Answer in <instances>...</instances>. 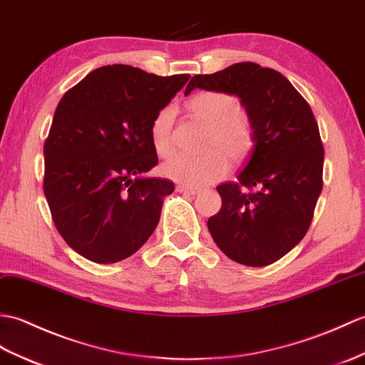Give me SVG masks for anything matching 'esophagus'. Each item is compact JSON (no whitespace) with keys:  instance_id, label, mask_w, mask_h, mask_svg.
<instances>
[{"instance_id":"esophagus-1","label":"esophagus","mask_w":365,"mask_h":365,"mask_svg":"<svg viewBox=\"0 0 365 365\" xmlns=\"http://www.w3.org/2000/svg\"><path fill=\"white\" fill-rule=\"evenodd\" d=\"M176 190L181 193H189V195H197V193L200 192L198 187H190V185H178Z\"/></svg>"}]
</instances>
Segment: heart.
Here are the masks:
<instances>
[{
    "label": "heart",
    "instance_id": "1",
    "mask_svg": "<svg viewBox=\"0 0 365 365\" xmlns=\"http://www.w3.org/2000/svg\"><path fill=\"white\" fill-rule=\"evenodd\" d=\"M189 109L209 126L205 142V155H173L160 167L164 176L190 187H201L217 181L232 164L245 162L256 143V129L251 118L242 112L236 96L226 92L206 91L197 93L187 103ZM175 106L167 104L151 121L150 137L153 148L159 156H167L173 150Z\"/></svg>",
    "mask_w": 365,
    "mask_h": 365
}]
</instances>
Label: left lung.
Listing matches in <instances>:
<instances>
[{
	"instance_id": "obj_1",
	"label": "left lung",
	"mask_w": 365,
	"mask_h": 365,
	"mask_svg": "<svg viewBox=\"0 0 365 365\" xmlns=\"http://www.w3.org/2000/svg\"><path fill=\"white\" fill-rule=\"evenodd\" d=\"M236 95L255 123L256 143L236 181L217 187L222 207L207 228L223 253L250 267L277 262L304 237L323 187V143L312 109L287 78L255 62L185 87Z\"/></svg>"
}]
</instances>
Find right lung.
Here are the masks:
<instances>
[{"instance_id": "obj_1", "label": "right lung", "mask_w": 365, "mask_h": 365, "mask_svg": "<svg viewBox=\"0 0 365 365\" xmlns=\"http://www.w3.org/2000/svg\"><path fill=\"white\" fill-rule=\"evenodd\" d=\"M189 78L115 63L88 73L56 108L43 193L56 230L88 261L126 259L156 230L175 184L142 178L158 164L150 128Z\"/></svg>"}]
</instances>
